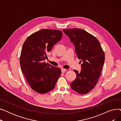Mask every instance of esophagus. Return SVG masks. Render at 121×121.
<instances>
[{
    "label": "esophagus",
    "mask_w": 121,
    "mask_h": 121,
    "mask_svg": "<svg viewBox=\"0 0 121 121\" xmlns=\"http://www.w3.org/2000/svg\"><path fill=\"white\" fill-rule=\"evenodd\" d=\"M66 71H67L66 69H61V72H62V73H65Z\"/></svg>",
    "instance_id": "obj_1"
}]
</instances>
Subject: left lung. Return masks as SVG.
<instances>
[{"label": "left lung", "mask_w": 121, "mask_h": 121, "mask_svg": "<svg viewBox=\"0 0 121 121\" xmlns=\"http://www.w3.org/2000/svg\"><path fill=\"white\" fill-rule=\"evenodd\" d=\"M75 47L78 58L82 62L80 72L74 70L77 78L71 84L77 93L84 95L96 86L102 71L105 55L99 40L80 28L63 29Z\"/></svg>", "instance_id": "8db88e82"}]
</instances>
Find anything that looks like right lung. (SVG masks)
<instances>
[{
    "label": "right lung",
    "mask_w": 121,
    "mask_h": 121,
    "mask_svg": "<svg viewBox=\"0 0 121 121\" xmlns=\"http://www.w3.org/2000/svg\"><path fill=\"white\" fill-rule=\"evenodd\" d=\"M62 36L60 30L43 29L30 35L23 44L20 58L22 71L32 89L38 93L53 90L61 75L60 68L44 60Z\"/></svg>",
    "instance_id": "obj_1"
}]
</instances>
